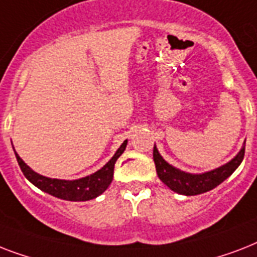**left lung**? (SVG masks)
Here are the masks:
<instances>
[{"mask_svg": "<svg viewBox=\"0 0 257 257\" xmlns=\"http://www.w3.org/2000/svg\"><path fill=\"white\" fill-rule=\"evenodd\" d=\"M244 153H245V144L235 159H232L229 163H227L220 168H216L207 173H201V175H191V173H185V172L176 169L175 167L169 165L167 161L161 157V155L157 151L156 145L153 148V160L156 165V172L159 179L163 183L169 187L172 191L181 193L185 196H195L208 192L216 188L219 184H221L224 180L229 177V176L236 171L239 167L240 163L243 161Z\"/></svg>", "mask_w": 257, "mask_h": 257, "instance_id": "8db88e82", "label": "left lung"}]
</instances>
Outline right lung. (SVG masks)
Instances as JSON below:
<instances>
[{"label": "right lung", "instance_id": "obj_1", "mask_svg": "<svg viewBox=\"0 0 257 257\" xmlns=\"http://www.w3.org/2000/svg\"><path fill=\"white\" fill-rule=\"evenodd\" d=\"M126 143L128 141L125 140L120 148L117 149L114 156L100 171H97L96 173L90 176H86V177H82V179L72 180V181L49 179L45 176L38 175L22 161V159L17 153H16V157H17L18 165H20L24 176L41 191L46 192L54 197H58V199L69 200V201H86V200H92L97 196H100L109 187V184L112 183L114 164L126 148Z\"/></svg>", "mask_w": 257, "mask_h": 257}]
</instances>
